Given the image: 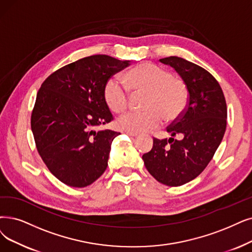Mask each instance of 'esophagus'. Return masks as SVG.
Instances as JSON below:
<instances>
[{
  "mask_svg": "<svg viewBox=\"0 0 252 252\" xmlns=\"http://www.w3.org/2000/svg\"><path fill=\"white\" fill-rule=\"evenodd\" d=\"M124 133H126L127 135H129V136H136L137 135V133H134V132H128V131H125Z\"/></svg>",
  "mask_w": 252,
  "mask_h": 252,
  "instance_id": "esophagus-1",
  "label": "esophagus"
}]
</instances>
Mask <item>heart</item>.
<instances>
[{"mask_svg":"<svg viewBox=\"0 0 252 252\" xmlns=\"http://www.w3.org/2000/svg\"><path fill=\"white\" fill-rule=\"evenodd\" d=\"M123 83L116 77L106 80L103 98L114 113H122L129 105V91L146 93L142 112H128L118 120V126L128 132H149L158 128L163 120H179L188 103V89L182 78L154 63H142L128 69Z\"/></svg>","mask_w":252,"mask_h":252,"instance_id":"1","label":"heart"}]
</instances>
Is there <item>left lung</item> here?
Segmentation results:
<instances>
[{"label":"left lung","mask_w":252,"mask_h":252,"mask_svg":"<svg viewBox=\"0 0 252 252\" xmlns=\"http://www.w3.org/2000/svg\"><path fill=\"white\" fill-rule=\"evenodd\" d=\"M159 61L182 77L188 103L181 118L166 128L172 137L154 138L143 160L158 182L176 187L202 174L213 158L225 132L227 108L222 89L206 69L175 56Z\"/></svg>","instance_id":"obj_1"}]
</instances>
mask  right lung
Segmentation results:
<instances>
[{
  "label": "right lung",
  "instance_id": "add662e5",
  "mask_svg": "<svg viewBox=\"0 0 252 252\" xmlns=\"http://www.w3.org/2000/svg\"><path fill=\"white\" fill-rule=\"evenodd\" d=\"M130 63L106 55L86 57L58 69L40 87L31 128L40 157L62 183L86 187L105 172L110 145L120 132L95 131L114 120L103 88Z\"/></svg>",
  "mask_w": 252,
  "mask_h": 252
}]
</instances>
